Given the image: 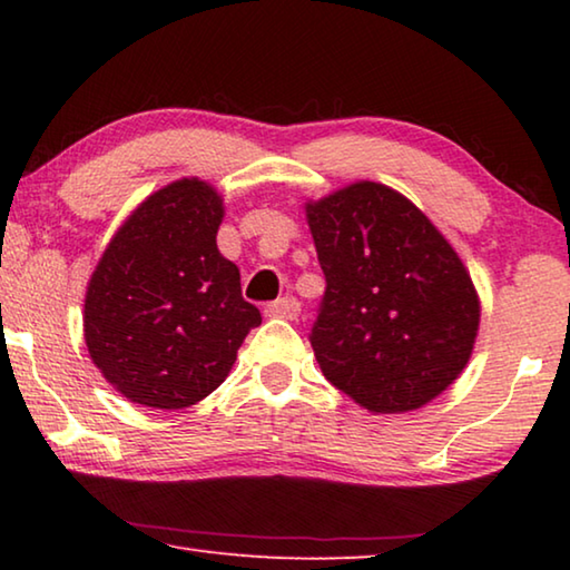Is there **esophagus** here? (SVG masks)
I'll return each mask as SVG.
<instances>
[{
	"mask_svg": "<svg viewBox=\"0 0 570 570\" xmlns=\"http://www.w3.org/2000/svg\"><path fill=\"white\" fill-rule=\"evenodd\" d=\"M298 312H302V302H298L296 296H284V298H276L266 306V314L268 316H278V320H296Z\"/></svg>",
	"mask_w": 570,
	"mask_h": 570,
	"instance_id": "esophagus-1",
	"label": "esophagus"
}]
</instances>
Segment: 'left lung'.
<instances>
[{
  "instance_id": "1",
  "label": "left lung",
  "mask_w": 570,
  "mask_h": 570,
  "mask_svg": "<svg viewBox=\"0 0 570 570\" xmlns=\"http://www.w3.org/2000/svg\"><path fill=\"white\" fill-rule=\"evenodd\" d=\"M326 288L308 334L324 377L370 412L417 410L465 370L480 304L455 250L397 190L306 206Z\"/></svg>"
}]
</instances>
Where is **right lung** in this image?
Listing matches in <instances>:
<instances>
[{"label":"right lung","instance_id":"right-lung-1","mask_svg":"<svg viewBox=\"0 0 570 570\" xmlns=\"http://www.w3.org/2000/svg\"><path fill=\"white\" fill-rule=\"evenodd\" d=\"M218 193L183 178L135 208L105 248L85 296L92 362L130 402L183 410L208 397L262 312L218 254Z\"/></svg>","mask_w":570,"mask_h":570}]
</instances>
